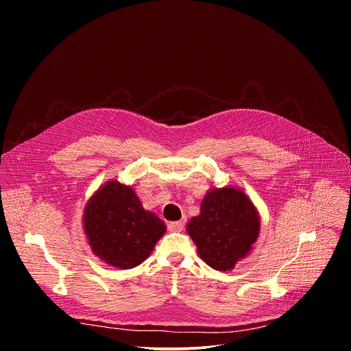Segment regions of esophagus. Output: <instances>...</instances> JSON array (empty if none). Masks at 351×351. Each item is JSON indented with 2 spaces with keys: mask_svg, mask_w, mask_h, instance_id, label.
<instances>
[{
  "mask_svg": "<svg viewBox=\"0 0 351 351\" xmlns=\"http://www.w3.org/2000/svg\"><path fill=\"white\" fill-rule=\"evenodd\" d=\"M184 223H186V221L180 219V221H176V222H169L168 228H169L171 232H180V230H183Z\"/></svg>",
  "mask_w": 351,
  "mask_h": 351,
  "instance_id": "obj_1",
  "label": "esophagus"
}]
</instances>
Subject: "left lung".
I'll use <instances>...</instances> for the list:
<instances>
[{
	"label": "left lung",
	"mask_w": 351,
	"mask_h": 351,
	"mask_svg": "<svg viewBox=\"0 0 351 351\" xmlns=\"http://www.w3.org/2000/svg\"><path fill=\"white\" fill-rule=\"evenodd\" d=\"M260 214L240 189L225 186L210 189L186 232L202 260L217 271H230L252 253L260 236Z\"/></svg>",
	"instance_id": "obj_1"
}]
</instances>
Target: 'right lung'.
Wrapping results in <instances>:
<instances>
[{
	"label": "right lung",
	"instance_id": "add662e5",
	"mask_svg": "<svg viewBox=\"0 0 351 351\" xmlns=\"http://www.w3.org/2000/svg\"><path fill=\"white\" fill-rule=\"evenodd\" d=\"M82 221L93 254L119 269L140 265L167 232L154 213L143 208L132 186L112 179L88 198Z\"/></svg>",
	"mask_w": 351,
	"mask_h": 351
}]
</instances>
